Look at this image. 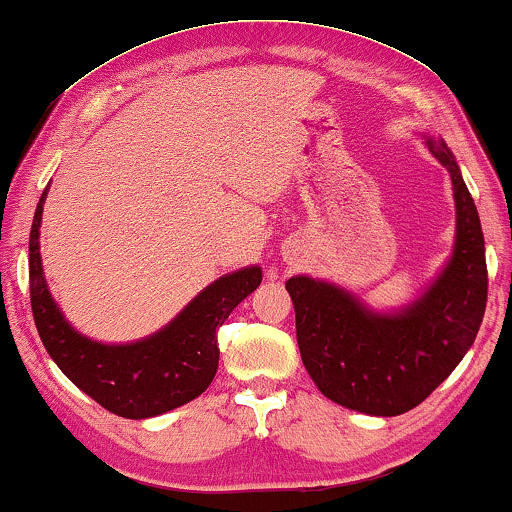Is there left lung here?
Listing matches in <instances>:
<instances>
[{
    "mask_svg": "<svg viewBox=\"0 0 512 512\" xmlns=\"http://www.w3.org/2000/svg\"><path fill=\"white\" fill-rule=\"evenodd\" d=\"M449 171L456 202L454 254L421 298L397 313H374L336 284L291 277L296 338L324 397L371 416L421 404L463 360L487 308V261L477 207L447 145L426 136Z\"/></svg>",
    "mask_w": 512,
    "mask_h": 512,
    "instance_id": "8db88e82",
    "label": "left lung"
}]
</instances>
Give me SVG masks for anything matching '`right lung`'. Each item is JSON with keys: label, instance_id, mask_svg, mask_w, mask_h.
Wrapping results in <instances>:
<instances>
[{"label": "right lung", "instance_id": "1", "mask_svg": "<svg viewBox=\"0 0 512 512\" xmlns=\"http://www.w3.org/2000/svg\"><path fill=\"white\" fill-rule=\"evenodd\" d=\"M49 185L35 209L30 230V303L39 338L58 369L112 414L150 418L195 400L211 386L218 369L216 331L232 310L261 284L258 265L218 277L171 320L143 341L108 345L72 329L46 289L39 228Z\"/></svg>", "mask_w": 512, "mask_h": 512}]
</instances>
